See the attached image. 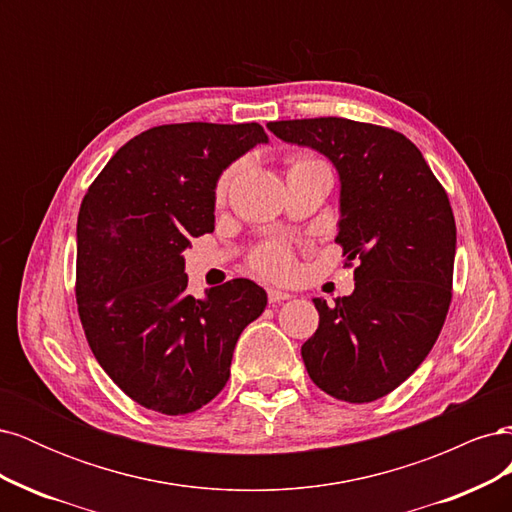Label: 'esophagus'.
Returning a JSON list of instances; mask_svg holds the SVG:
<instances>
[{
    "mask_svg": "<svg viewBox=\"0 0 512 512\" xmlns=\"http://www.w3.org/2000/svg\"><path fill=\"white\" fill-rule=\"evenodd\" d=\"M267 294H269V303H282V301H286V299L292 297L290 292L280 290V288H269Z\"/></svg>",
    "mask_w": 512,
    "mask_h": 512,
    "instance_id": "34e87169",
    "label": "esophagus"
}]
</instances>
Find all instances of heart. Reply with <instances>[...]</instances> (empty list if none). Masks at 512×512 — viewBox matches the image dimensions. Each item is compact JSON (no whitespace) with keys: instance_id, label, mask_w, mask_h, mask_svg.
I'll return each instance as SVG.
<instances>
[{"instance_id":"obj_1","label":"heart","mask_w":512,"mask_h":512,"mask_svg":"<svg viewBox=\"0 0 512 512\" xmlns=\"http://www.w3.org/2000/svg\"><path fill=\"white\" fill-rule=\"evenodd\" d=\"M303 162H314V160L312 158L297 160V164H303ZM232 175H235V168L226 170V173L220 177V181H218V196L220 198L226 194L228 185L232 181ZM256 265L262 273H267L271 277H284L292 269V258L284 245H267L256 254Z\"/></svg>"}]
</instances>
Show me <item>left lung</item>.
<instances>
[{"instance_id": "obj_1", "label": "left lung", "mask_w": 512, "mask_h": 512, "mask_svg": "<svg viewBox=\"0 0 512 512\" xmlns=\"http://www.w3.org/2000/svg\"><path fill=\"white\" fill-rule=\"evenodd\" d=\"M267 128L335 166V241L359 262L352 294L333 307L314 299L320 322L301 346L307 374L350 404L380 399L414 374L442 331L457 250L451 203L423 153L395 130L342 117Z\"/></svg>"}]
</instances>
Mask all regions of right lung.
Wrapping results in <instances>:
<instances>
[{
	"mask_svg": "<svg viewBox=\"0 0 512 512\" xmlns=\"http://www.w3.org/2000/svg\"><path fill=\"white\" fill-rule=\"evenodd\" d=\"M269 143L258 123H175L134 136L87 190L76 301L91 352L136 404L188 414L218 395L243 329L267 307L252 280L188 294L183 252L213 230L224 170Z\"/></svg>",
	"mask_w": 512,
	"mask_h": 512,
	"instance_id": "right-lung-1",
	"label": "right lung"
}]
</instances>
